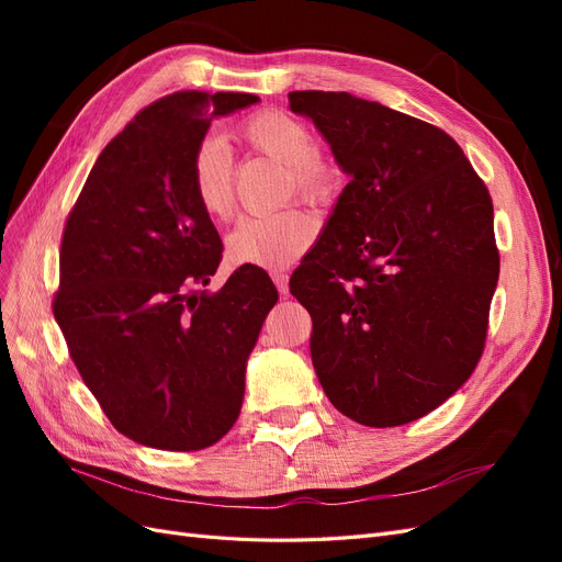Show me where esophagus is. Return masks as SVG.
<instances>
[{
    "label": "esophagus",
    "mask_w": 562,
    "mask_h": 562,
    "mask_svg": "<svg viewBox=\"0 0 562 562\" xmlns=\"http://www.w3.org/2000/svg\"><path fill=\"white\" fill-rule=\"evenodd\" d=\"M271 281L277 283V291L281 295H288V274H283V271H271Z\"/></svg>",
    "instance_id": "obj_1"
}]
</instances>
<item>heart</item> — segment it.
Listing matches in <instances>:
<instances>
[{
    "label": "heart",
    "instance_id": "heart-1",
    "mask_svg": "<svg viewBox=\"0 0 562 562\" xmlns=\"http://www.w3.org/2000/svg\"><path fill=\"white\" fill-rule=\"evenodd\" d=\"M236 133L250 149L283 164L302 199L321 203L333 194L335 166L314 149L312 128L302 119L281 110H265L248 116ZM190 182L203 213L217 223L229 220L234 211L232 155L223 140L203 138L196 145ZM314 236V220L297 209L244 217L227 236V255L234 265L283 269L312 246Z\"/></svg>",
    "mask_w": 562,
    "mask_h": 562
}]
</instances>
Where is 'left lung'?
Wrapping results in <instances>:
<instances>
[{
    "mask_svg": "<svg viewBox=\"0 0 562 562\" xmlns=\"http://www.w3.org/2000/svg\"><path fill=\"white\" fill-rule=\"evenodd\" d=\"M349 182L291 277L330 403L401 427L479 363L499 279L492 199L448 133L345 91H293Z\"/></svg>",
    "mask_w": 562,
    "mask_h": 562,
    "instance_id": "1",
    "label": "left lung"
}]
</instances>
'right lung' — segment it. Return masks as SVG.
<instances>
[{"label":"right lung","instance_id":"add662e5","mask_svg":"<svg viewBox=\"0 0 562 562\" xmlns=\"http://www.w3.org/2000/svg\"><path fill=\"white\" fill-rule=\"evenodd\" d=\"M255 103L199 91L151 103L100 151L67 217L54 316L114 429L147 448L203 450L234 427L248 356L279 300L260 267L203 291L223 244L190 161L213 119Z\"/></svg>","mask_w":562,"mask_h":562}]
</instances>
